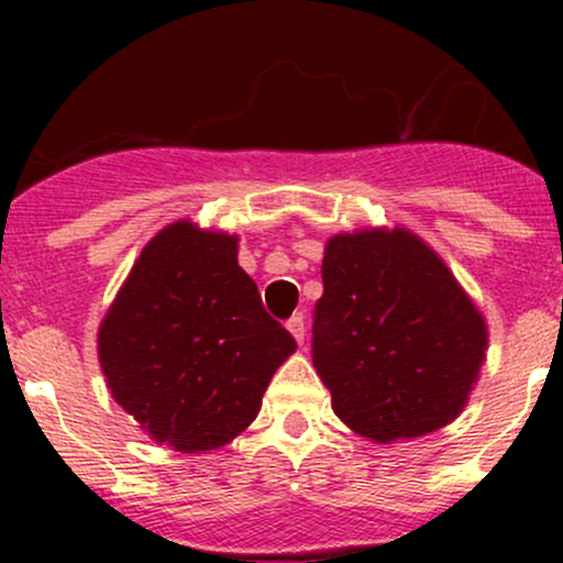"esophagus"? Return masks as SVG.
<instances>
[{
  "mask_svg": "<svg viewBox=\"0 0 563 563\" xmlns=\"http://www.w3.org/2000/svg\"><path fill=\"white\" fill-rule=\"evenodd\" d=\"M286 329L294 334V340H297V343H302V340H305V318L302 316L288 318Z\"/></svg>",
  "mask_w": 563,
  "mask_h": 563,
  "instance_id": "obj_1",
  "label": "esophagus"
}]
</instances>
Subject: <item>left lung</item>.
Returning a JSON list of instances; mask_svg holds the SVG:
<instances>
[{
	"label": "left lung",
	"mask_w": 563,
	"mask_h": 563,
	"mask_svg": "<svg viewBox=\"0 0 563 563\" xmlns=\"http://www.w3.org/2000/svg\"><path fill=\"white\" fill-rule=\"evenodd\" d=\"M313 310V365L354 433L389 444L468 402L487 327L450 266L406 229L334 234Z\"/></svg>",
	"instance_id": "1"
}]
</instances>
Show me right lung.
Here are the masks:
<instances>
[{"mask_svg": "<svg viewBox=\"0 0 563 563\" xmlns=\"http://www.w3.org/2000/svg\"><path fill=\"white\" fill-rule=\"evenodd\" d=\"M294 351L297 340L236 264V236L190 220L141 250L98 332L113 400L176 452L236 439Z\"/></svg>", "mask_w": 563, "mask_h": 563, "instance_id": "obj_1", "label": "right lung"}]
</instances>
